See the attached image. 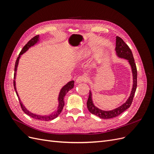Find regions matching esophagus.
I'll use <instances>...</instances> for the list:
<instances>
[{
    "instance_id": "obj_1",
    "label": "esophagus",
    "mask_w": 154,
    "mask_h": 154,
    "mask_svg": "<svg viewBox=\"0 0 154 154\" xmlns=\"http://www.w3.org/2000/svg\"><path fill=\"white\" fill-rule=\"evenodd\" d=\"M87 80H88V78L85 75H82V76H78L76 78V82L77 83H82V82H87Z\"/></svg>"
}]
</instances>
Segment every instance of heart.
<instances>
[{"mask_svg":"<svg viewBox=\"0 0 154 154\" xmlns=\"http://www.w3.org/2000/svg\"><path fill=\"white\" fill-rule=\"evenodd\" d=\"M85 53V54H87V52H85V53Z\"/></svg>","mask_w":154,"mask_h":154,"instance_id":"b5f03b06","label":"heart"}]
</instances>
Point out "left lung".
Returning a JSON list of instances; mask_svg holds the SVG:
<instances>
[{"mask_svg":"<svg viewBox=\"0 0 154 154\" xmlns=\"http://www.w3.org/2000/svg\"><path fill=\"white\" fill-rule=\"evenodd\" d=\"M116 51L118 57L128 60L130 66H131L132 70V74H133V80H134L133 87H132L131 94H130V96L129 97V98L128 99V100L126 101L123 105L118 107L117 109H116L113 110H110V111L101 110L99 109H97V107H96L92 103V100L91 97L92 94H91V92L90 91L89 96H88V98L87 102V106L88 110L91 113L98 116V117H100L101 119H110V118L117 117L118 116L120 115L121 114L123 113L124 111L128 109L132 103L134 96L137 88V67H136V63H135V61H134V58L133 57L132 51L130 50L128 45L123 40V39L119 36H116Z\"/></svg>","mask_w":154,"mask_h":154,"instance_id":"obj_1","label":"left lung"}]
</instances>
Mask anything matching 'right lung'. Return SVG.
Segmentation results:
<instances>
[{
    "label": "right lung",
    "mask_w": 154,
    "mask_h": 154,
    "mask_svg": "<svg viewBox=\"0 0 154 154\" xmlns=\"http://www.w3.org/2000/svg\"><path fill=\"white\" fill-rule=\"evenodd\" d=\"M39 38V35H36L35 36H34L33 38H32L28 42H27L24 46V48H22V49L21 50L20 53L19 54V56H18V58H17L16 60V62H15V72H14V80H13V86L14 88H15V90L16 92V94L18 97V94H17V92L16 90V86H15V76H16V71H17V66H18V61H19V58L20 57V55L24 53H25L26 51L30 47H31L32 45H33L35 44H36L37 42H38ZM74 81H71L69 82L68 83L65 85L62 88L61 91L60 92V94H59V97H58V100H59V106H58V109L56 110L54 113H53L52 114L49 115V116H39V115H36L35 114H32L30 112H29L27 110L24 106L22 105V102L20 101L19 97H18V100H19V102H20V106L22 108V110L24 111V112L25 114H26L27 115H28L30 117L36 119H39V120H42V121H45V122H48V121L50 120H52L55 119L57 117V116L61 113V112L64 106V97L66 95L67 93L68 92V91H69L71 89L74 87Z\"/></svg>",
    "instance_id": "obj_1"
}]
</instances>
